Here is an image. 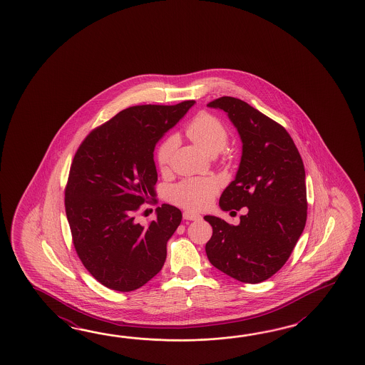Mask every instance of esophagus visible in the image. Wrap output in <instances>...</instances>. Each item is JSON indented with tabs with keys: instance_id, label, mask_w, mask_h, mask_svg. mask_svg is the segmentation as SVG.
Instances as JSON below:
<instances>
[{
	"instance_id": "obj_1",
	"label": "esophagus",
	"mask_w": 365,
	"mask_h": 365,
	"mask_svg": "<svg viewBox=\"0 0 365 365\" xmlns=\"http://www.w3.org/2000/svg\"><path fill=\"white\" fill-rule=\"evenodd\" d=\"M182 217H184L185 220H198V219H201V215L195 214L193 211H184Z\"/></svg>"
}]
</instances>
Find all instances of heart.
I'll list each match as a JSON object with an SVG mask.
<instances>
[{
    "mask_svg": "<svg viewBox=\"0 0 365 365\" xmlns=\"http://www.w3.org/2000/svg\"><path fill=\"white\" fill-rule=\"evenodd\" d=\"M185 132L187 138L209 156H217L228 143V132L225 125L209 113L194 117L192 123L186 126ZM178 143V137L171 135L158 148L156 160L162 170L171 163ZM217 190V184L212 179L184 180L172 187L171 200L186 209L202 210L209 206Z\"/></svg>",
    "mask_w": 365,
    "mask_h": 365,
    "instance_id": "1",
    "label": "heart"
}]
</instances>
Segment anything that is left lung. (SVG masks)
<instances>
[{"label":"left lung","instance_id":"left-lung-1","mask_svg":"<svg viewBox=\"0 0 365 365\" xmlns=\"http://www.w3.org/2000/svg\"><path fill=\"white\" fill-rule=\"evenodd\" d=\"M225 112L240 135V164L219 200L240 210V225L206 215L212 236L206 255L212 266L244 283L269 279L286 264L307 222L303 160L287 130L248 103L223 96L207 104Z\"/></svg>","mask_w":365,"mask_h":365}]
</instances>
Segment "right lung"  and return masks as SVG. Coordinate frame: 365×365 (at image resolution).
Instances as JSON below:
<instances>
[{
	"mask_svg": "<svg viewBox=\"0 0 365 365\" xmlns=\"http://www.w3.org/2000/svg\"><path fill=\"white\" fill-rule=\"evenodd\" d=\"M194 103L124 109L78 148L65 190L66 217L78 257L106 287L134 291L163 267L181 211L163 203L148 225L135 212L155 197L156 143Z\"/></svg>",
	"mask_w": 365,
	"mask_h": 365,
	"instance_id": "obj_1",
	"label": "right lung"
}]
</instances>
